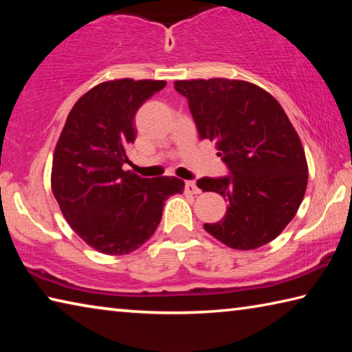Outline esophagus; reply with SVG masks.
<instances>
[{
    "mask_svg": "<svg viewBox=\"0 0 352 352\" xmlns=\"http://www.w3.org/2000/svg\"><path fill=\"white\" fill-rule=\"evenodd\" d=\"M184 189H186V192H189V194H200V189L197 188V184H195L194 182H186V184H184Z\"/></svg>",
    "mask_w": 352,
    "mask_h": 352,
    "instance_id": "obj_1",
    "label": "esophagus"
}]
</instances>
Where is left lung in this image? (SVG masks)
<instances>
[{"instance_id": "obj_1", "label": "left lung", "mask_w": 352, "mask_h": 352, "mask_svg": "<svg viewBox=\"0 0 352 352\" xmlns=\"http://www.w3.org/2000/svg\"><path fill=\"white\" fill-rule=\"evenodd\" d=\"M174 87L188 99L200 140L216 144L231 174L197 182L228 201L225 217L205 230L234 250L276 239L295 217L309 178L305 148L283 107L245 80L212 77Z\"/></svg>"}]
</instances>
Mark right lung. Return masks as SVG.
<instances>
[{
    "instance_id": "add662e5",
    "label": "right lung",
    "mask_w": 352,
    "mask_h": 352,
    "mask_svg": "<svg viewBox=\"0 0 352 352\" xmlns=\"http://www.w3.org/2000/svg\"><path fill=\"white\" fill-rule=\"evenodd\" d=\"M164 80L115 79L77 100L52 157L51 189L63 217L99 253L122 256L151 239L164 200L182 194L177 177L141 178L124 170L136 138L135 113Z\"/></svg>"
}]
</instances>
